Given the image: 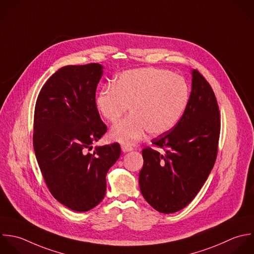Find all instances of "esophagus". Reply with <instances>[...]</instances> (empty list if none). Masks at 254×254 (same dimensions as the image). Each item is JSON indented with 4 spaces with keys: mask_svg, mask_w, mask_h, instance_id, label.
Segmentation results:
<instances>
[{
    "mask_svg": "<svg viewBox=\"0 0 254 254\" xmlns=\"http://www.w3.org/2000/svg\"><path fill=\"white\" fill-rule=\"evenodd\" d=\"M133 148L130 146V145H127V144H122V150L124 152H127V151H131Z\"/></svg>",
    "mask_w": 254,
    "mask_h": 254,
    "instance_id": "esophagus-1",
    "label": "esophagus"
}]
</instances>
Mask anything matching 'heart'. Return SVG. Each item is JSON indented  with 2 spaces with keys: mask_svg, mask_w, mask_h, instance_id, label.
<instances>
[{
  "mask_svg": "<svg viewBox=\"0 0 254 254\" xmlns=\"http://www.w3.org/2000/svg\"><path fill=\"white\" fill-rule=\"evenodd\" d=\"M188 82L165 69L142 68L121 73L113 84L100 91L96 105L109 123H117L130 106L131 115L113 127L111 138L135 143L144 133L152 135L172 129L184 116L190 102Z\"/></svg>",
  "mask_w": 254,
  "mask_h": 254,
  "instance_id": "heart-1",
  "label": "heart"
}]
</instances>
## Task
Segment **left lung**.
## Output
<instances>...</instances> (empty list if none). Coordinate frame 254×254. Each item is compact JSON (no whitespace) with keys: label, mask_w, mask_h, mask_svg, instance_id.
Here are the masks:
<instances>
[{"label":"left lung","mask_w":254,"mask_h":254,"mask_svg":"<svg viewBox=\"0 0 254 254\" xmlns=\"http://www.w3.org/2000/svg\"><path fill=\"white\" fill-rule=\"evenodd\" d=\"M188 108L169 131L151 140L163 152L142 149L139 187L156 211L172 214L196 197L210 175L218 155L221 116L216 95L205 77L192 72Z\"/></svg>","instance_id":"left-lung-1"}]
</instances>
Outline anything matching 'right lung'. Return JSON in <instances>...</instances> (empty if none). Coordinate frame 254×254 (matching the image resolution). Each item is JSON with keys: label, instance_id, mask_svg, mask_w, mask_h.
<instances>
[{"label": "right lung", "instance_id": "right-lung-1", "mask_svg": "<svg viewBox=\"0 0 254 254\" xmlns=\"http://www.w3.org/2000/svg\"><path fill=\"white\" fill-rule=\"evenodd\" d=\"M102 65H68L42 86L35 103L33 149L52 196L75 212H87L104 199L106 176L121 155L118 142L97 147L108 127L96 105Z\"/></svg>", "mask_w": 254, "mask_h": 254}]
</instances>
